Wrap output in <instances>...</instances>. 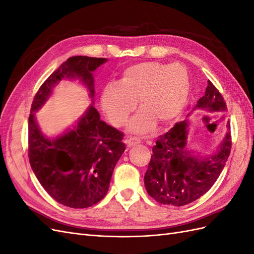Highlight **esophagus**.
<instances>
[{
	"label": "esophagus",
	"instance_id": "obj_1",
	"mask_svg": "<svg viewBox=\"0 0 254 254\" xmlns=\"http://www.w3.org/2000/svg\"><path fill=\"white\" fill-rule=\"evenodd\" d=\"M139 143L140 140L137 139V137H128V139L125 140V144L127 145V147H131V146H134Z\"/></svg>",
	"mask_w": 254,
	"mask_h": 254
}]
</instances>
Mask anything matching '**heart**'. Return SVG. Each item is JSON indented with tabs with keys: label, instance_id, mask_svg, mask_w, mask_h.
Returning a JSON list of instances; mask_svg holds the SVG:
<instances>
[{
	"label": "heart",
	"instance_id": "obj_1",
	"mask_svg": "<svg viewBox=\"0 0 254 254\" xmlns=\"http://www.w3.org/2000/svg\"><path fill=\"white\" fill-rule=\"evenodd\" d=\"M190 77L181 64L141 63L125 68L118 83H109L102 94V107L114 126L126 124L136 108L142 109L129 122L128 130L146 134L156 127L173 122L186 108Z\"/></svg>",
	"mask_w": 254,
	"mask_h": 254
}]
</instances>
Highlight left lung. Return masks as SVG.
<instances>
[{
	"instance_id": "8db88e82",
	"label": "left lung",
	"mask_w": 254,
	"mask_h": 254,
	"mask_svg": "<svg viewBox=\"0 0 254 254\" xmlns=\"http://www.w3.org/2000/svg\"><path fill=\"white\" fill-rule=\"evenodd\" d=\"M198 109L211 113L227 111L224 98L210 80L194 108ZM190 125L189 120L177 123L170 131L158 137L152 147L144 184L148 195L162 204L181 206L197 200L212 188L229 158V122L224 140L210 156H201L189 147Z\"/></svg>"
}]
</instances>
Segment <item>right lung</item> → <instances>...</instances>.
Wrapping results in <instances>:
<instances>
[{"label": "right lung", "instance_id": "1", "mask_svg": "<svg viewBox=\"0 0 254 254\" xmlns=\"http://www.w3.org/2000/svg\"><path fill=\"white\" fill-rule=\"evenodd\" d=\"M106 58L74 56L43 82L34 98L28 119V157L43 189L55 200L73 209L96 204L109 190L114 167L125 151L123 133L101 120L94 108L93 72ZM63 79L78 80L87 88L92 105L72 128L50 138L35 119Z\"/></svg>", "mask_w": 254, "mask_h": 254}]
</instances>
